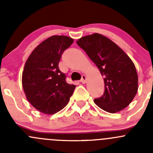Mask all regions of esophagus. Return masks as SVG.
<instances>
[{"label":"esophagus","instance_id":"1","mask_svg":"<svg viewBox=\"0 0 153 153\" xmlns=\"http://www.w3.org/2000/svg\"><path fill=\"white\" fill-rule=\"evenodd\" d=\"M81 82L82 83V84H85V83L86 82V75H82V78H81Z\"/></svg>","mask_w":153,"mask_h":153}]
</instances>
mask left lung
<instances>
[{
    "mask_svg": "<svg viewBox=\"0 0 153 153\" xmlns=\"http://www.w3.org/2000/svg\"><path fill=\"white\" fill-rule=\"evenodd\" d=\"M77 44L82 48L104 77V93L94 102L106 112L125 109L138 92V78L135 64L116 44L98 33L82 37Z\"/></svg>",
    "mask_w": 153,
    "mask_h": 153,
    "instance_id": "obj_1",
    "label": "left lung"
}]
</instances>
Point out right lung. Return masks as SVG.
Wrapping results in <instances>:
<instances>
[{
	"instance_id": "right-lung-1",
	"label": "right lung",
	"mask_w": 153,
	"mask_h": 153,
	"mask_svg": "<svg viewBox=\"0 0 153 153\" xmlns=\"http://www.w3.org/2000/svg\"><path fill=\"white\" fill-rule=\"evenodd\" d=\"M73 41L64 35L49 37L32 51L26 61L23 89L29 102L42 113L59 112L73 94L76 86L67 84L65 74L58 68L61 55Z\"/></svg>"
}]
</instances>
